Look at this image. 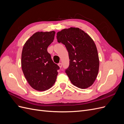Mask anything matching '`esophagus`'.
Here are the masks:
<instances>
[{
    "mask_svg": "<svg viewBox=\"0 0 124 124\" xmlns=\"http://www.w3.org/2000/svg\"><path fill=\"white\" fill-rule=\"evenodd\" d=\"M58 66H59V67H60V68H62V63H61V62H60V63H58Z\"/></svg>",
    "mask_w": 124,
    "mask_h": 124,
    "instance_id": "1",
    "label": "esophagus"
}]
</instances>
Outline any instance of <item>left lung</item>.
Here are the masks:
<instances>
[{
    "mask_svg": "<svg viewBox=\"0 0 124 124\" xmlns=\"http://www.w3.org/2000/svg\"><path fill=\"white\" fill-rule=\"evenodd\" d=\"M56 37L68 52L69 66L65 72L71 83L82 89L91 86L99 67L98 51L93 39L84 31L74 27L58 32Z\"/></svg>",
    "mask_w": 124,
    "mask_h": 124,
    "instance_id": "1",
    "label": "left lung"
}]
</instances>
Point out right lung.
I'll return each instance as SVG.
<instances>
[{"label": "right lung", "mask_w": 124, "mask_h": 124, "mask_svg": "<svg viewBox=\"0 0 124 124\" xmlns=\"http://www.w3.org/2000/svg\"><path fill=\"white\" fill-rule=\"evenodd\" d=\"M55 34L54 31L36 32L26 41L22 50V70L28 83L37 91L50 88L57 78L59 67L47 51Z\"/></svg>", "instance_id": "obj_1"}]
</instances>
